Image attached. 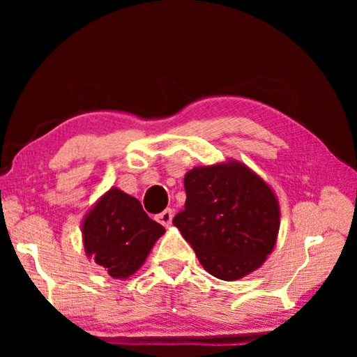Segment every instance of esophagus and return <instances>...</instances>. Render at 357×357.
Here are the masks:
<instances>
[{
    "label": "esophagus",
    "instance_id": "34e87169",
    "mask_svg": "<svg viewBox=\"0 0 357 357\" xmlns=\"http://www.w3.org/2000/svg\"><path fill=\"white\" fill-rule=\"evenodd\" d=\"M155 219H157V222H160L164 227H170L172 219H173V211L168 208V209L164 211V213H160L159 215H157Z\"/></svg>",
    "mask_w": 357,
    "mask_h": 357
}]
</instances>
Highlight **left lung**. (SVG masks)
<instances>
[{
    "label": "left lung",
    "mask_w": 357,
    "mask_h": 357,
    "mask_svg": "<svg viewBox=\"0 0 357 357\" xmlns=\"http://www.w3.org/2000/svg\"><path fill=\"white\" fill-rule=\"evenodd\" d=\"M185 204L173 223L198 261L222 280L263 264L279 231V203L255 173L238 162L197 167L185 174Z\"/></svg>",
    "instance_id": "8db88e82"
}]
</instances>
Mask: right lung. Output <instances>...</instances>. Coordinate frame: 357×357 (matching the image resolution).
Listing matches in <instances>:
<instances>
[{
    "label": "right lung",
    "instance_id": "1",
    "mask_svg": "<svg viewBox=\"0 0 357 357\" xmlns=\"http://www.w3.org/2000/svg\"><path fill=\"white\" fill-rule=\"evenodd\" d=\"M165 228L149 219L137 198L110 189L83 222V244L89 257L114 279L140 268Z\"/></svg>",
    "mask_w": 357,
    "mask_h": 357
}]
</instances>
